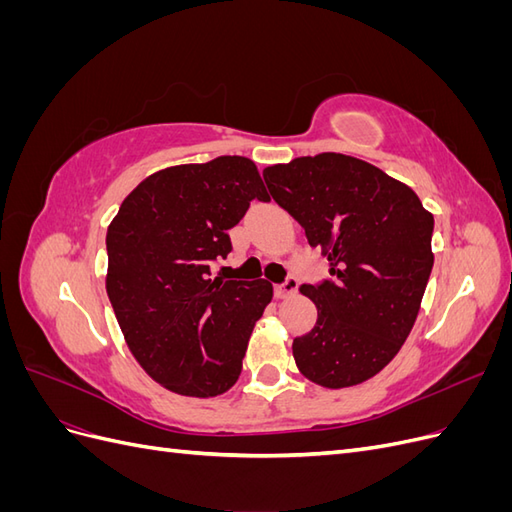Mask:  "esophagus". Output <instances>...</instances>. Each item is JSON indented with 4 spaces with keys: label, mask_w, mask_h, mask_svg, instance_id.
I'll return each mask as SVG.
<instances>
[{
    "label": "esophagus",
    "mask_w": 512,
    "mask_h": 512,
    "mask_svg": "<svg viewBox=\"0 0 512 512\" xmlns=\"http://www.w3.org/2000/svg\"><path fill=\"white\" fill-rule=\"evenodd\" d=\"M297 288H299L297 277H286L282 284L275 286V297L277 299H286V297H290V294L297 292Z\"/></svg>",
    "instance_id": "1"
}]
</instances>
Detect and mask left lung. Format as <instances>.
<instances>
[{
	"mask_svg": "<svg viewBox=\"0 0 512 512\" xmlns=\"http://www.w3.org/2000/svg\"><path fill=\"white\" fill-rule=\"evenodd\" d=\"M262 177L329 260V280L301 286L318 320L294 337V363L327 389L369 380L393 361L421 309L433 215L406 183L344 153L275 164Z\"/></svg>",
	"mask_w": 512,
	"mask_h": 512,
	"instance_id": "left-lung-1",
	"label": "left lung"
}]
</instances>
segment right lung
Wrapping results in <instances>:
<instances>
[{"label":"right lung","instance_id":"add662e5","mask_svg":"<svg viewBox=\"0 0 512 512\" xmlns=\"http://www.w3.org/2000/svg\"><path fill=\"white\" fill-rule=\"evenodd\" d=\"M269 196L252 160L220 156L153 173L106 232V292L134 359L164 389L215 397L237 382L267 280H209L228 230Z\"/></svg>","mask_w":512,"mask_h":512}]
</instances>
